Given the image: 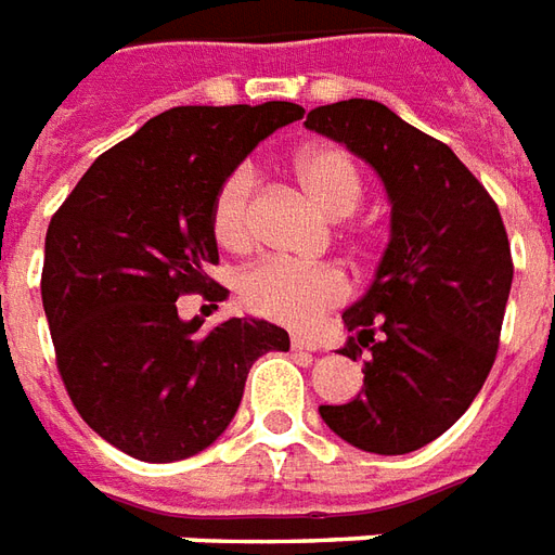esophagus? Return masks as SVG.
Here are the masks:
<instances>
[{
    "mask_svg": "<svg viewBox=\"0 0 555 555\" xmlns=\"http://www.w3.org/2000/svg\"><path fill=\"white\" fill-rule=\"evenodd\" d=\"M291 348L294 350H321V345L309 336H291Z\"/></svg>",
    "mask_w": 555,
    "mask_h": 555,
    "instance_id": "esophagus-1",
    "label": "esophagus"
}]
</instances>
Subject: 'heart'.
<instances>
[{
  "instance_id": "b5f03b06",
  "label": "heart",
  "mask_w": 555,
  "mask_h": 555,
  "mask_svg": "<svg viewBox=\"0 0 555 555\" xmlns=\"http://www.w3.org/2000/svg\"><path fill=\"white\" fill-rule=\"evenodd\" d=\"M291 171L302 193L326 217H348L360 205V169L345 147H302L291 163ZM210 229L219 246L229 253H246L253 246V171H231L219 183L210 207ZM237 294L243 306L258 318L302 330L348 297V279L338 267L330 264L306 267L291 261H261L243 273Z\"/></svg>"
}]
</instances>
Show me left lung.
Segmentation results:
<instances>
[{"label": "left lung", "instance_id": "obj_1", "mask_svg": "<svg viewBox=\"0 0 555 555\" xmlns=\"http://www.w3.org/2000/svg\"><path fill=\"white\" fill-rule=\"evenodd\" d=\"M306 127L365 159L392 202L374 282L341 314L362 392L321 418L362 452H416L464 416L496 360L514 276L500 207L452 147L384 103L318 106Z\"/></svg>", "mask_w": 555, "mask_h": 555}]
</instances>
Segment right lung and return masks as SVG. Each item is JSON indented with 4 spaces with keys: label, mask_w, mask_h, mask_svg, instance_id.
I'll list each match as a JSON object with an SVG mask.
<instances>
[{
    "label": "right lung",
    "mask_w": 555,
    "mask_h": 555,
    "mask_svg": "<svg viewBox=\"0 0 555 555\" xmlns=\"http://www.w3.org/2000/svg\"><path fill=\"white\" fill-rule=\"evenodd\" d=\"M302 106H175L109 147L55 210L41 297L79 416L130 457L171 464L229 428L246 374L288 333L255 318L181 321L178 297L219 302L210 207L219 183Z\"/></svg>",
    "instance_id": "1"
}]
</instances>
